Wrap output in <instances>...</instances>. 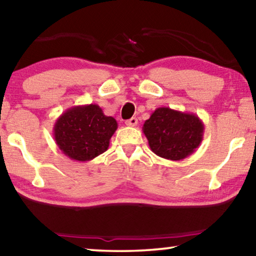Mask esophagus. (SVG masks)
Listing matches in <instances>:
<instances>
[{
  "instance_id": "1",
  "label": "esophagus",
  "mask_w": 256,
  "mask_h": 256,
  "mask_svg": "<svg viewBox=\"0 0 256 256\" xmlns=\"http://www.w3.org/2000/svg\"><path fill=\"white\" fill-rule=\"evenodd\" d=\"M125 124H126L128 126H136V124H138V120H136V117H132L125 122Z\"/></svg>"
}]
</instances>
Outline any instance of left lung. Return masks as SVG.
<instances>
[{
  "mask_svg": "<svg viewBox=\"0 0 256 256\" xmlns=\"http://www.w3.org/2000/svg\"><path fill=\"white\" fill-rule=\"evenodd\" d=\"M142 131L152 152L171 161H180L200 146L204 125L196 114L161 106L144 122Z\"/></svg>",
  "mask_w": 256,
  "mask_h": 256,
  "instance_id": "obj_1",
  "label": "left lung"
}]
</instances>
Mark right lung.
Listing matches in <instances>:
<instances>
[{
  "mask_svg": "<svg viewBox=\"0 0 256 256\" xmlns=\"http://www.w3.org/2000/svg\"><path fill=\"white\" fill-rule=\"evenodd\" d=\"M117 122L106 116L98 104L76 106L56 120V144L74 161H90L104 152L117 130Z\"/></svg>",
  "mask_w": 256,
  "mask_h": 256,
  "instance_id": "add662e5",
  "label": "right lung"
}]
</instances>
